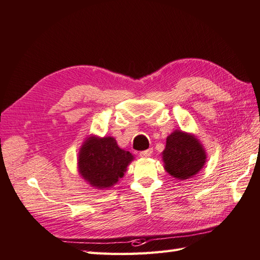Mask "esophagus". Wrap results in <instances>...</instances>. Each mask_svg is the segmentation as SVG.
<instances>
[{
	"instance_id": "obj_1",
	"label": "esophagus",
	"mask_w": 260,
	"mask_h": 260,
	"mask_svg": "<svg viewBox=\"0 0 260 260\" xmlns=\"http://www.w3.org/2000/svg\"><path fill=\"white\" fill-rule=\"evenodd\" d=\"M153 154V148H148V149H146V150H142V152L140 153V156L141 157H149L150 155Z\"/></svg>"
}]
</instances>
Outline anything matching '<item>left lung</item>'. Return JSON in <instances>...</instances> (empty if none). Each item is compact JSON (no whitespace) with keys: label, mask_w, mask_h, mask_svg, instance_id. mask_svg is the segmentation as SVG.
Instances as JSON below:
<instances>
[{"label":"left lung","mask_w":260,"mask_h":260,"mask_svg":"<svg viewBox=\"0 0 260 260\" xmlns=\"http://www.w3.org/2000/svg\"><path fill=\"white\" fill-rule=\"evenodd\" d=\"M162 161L166 172L177 179H188L202 170L206 162V152L195 135L174 131L167 137Z\"/></svg>","instance_id":"8db88e82"}]
</instances>
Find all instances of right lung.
Instances as JSON below:
<instances>
[{
  "label": "right lung",
  "instance_id": "right-lung-1",
  "mask_svg": "<svg viewBox=\"0 0 260 260\" xmlns=\"http://www.w3.org/2000/svg\"><path fill=\"white\" fill-rule=\"evenodd\" d=\"M133 159L134 156L118 147L114 137L90 136L78 153V172L95 188H111L124 176Z\"/></svg>",
  "mask_w": 260,
  "mask_h": 260
}]
</instances>
